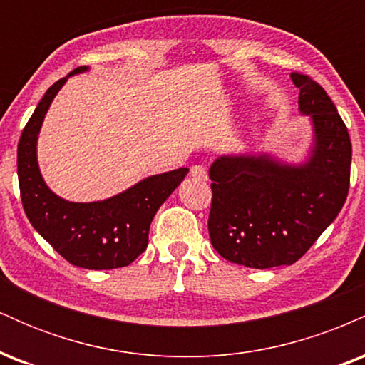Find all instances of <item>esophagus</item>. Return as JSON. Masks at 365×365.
I'll return each mask as SVG.
<instances>
[{"mask_svg": "<svg viewBox=\"0 0 365 365\" xmlns=\"http://www.w3.org/2000/svg\"><path fill=\"white\" fill-rule=\"evenodd\" d=\"M190 177H194L197 180H207V171L202 165H194L190 168Z\"/></svg>", "mask_w": 365, "mask_h": 365, "instance_id": "obj_1", "label": "esophagus"}]
</instances>
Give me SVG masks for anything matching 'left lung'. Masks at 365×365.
<instances>
[{
	"instance_id": "1",
	"label": "left lung",
	"mask_w": 365,
	"mask_h": 365,
	"mask_svg": "<svg viewBox=\"0 0 365 365\" xmlns=\"http://www.w3.org/2000/svg\"><path fill=\"white\" fill-rule=\"evenodd\" d=\"M292 81L300 91L299 110L314 127L309 161L290 166L267 154L221 156L209 168L211 244L221 257L254 269L299 261L349 195V130L319 83L297 72Z\"/></svg>"
}]
</instances>
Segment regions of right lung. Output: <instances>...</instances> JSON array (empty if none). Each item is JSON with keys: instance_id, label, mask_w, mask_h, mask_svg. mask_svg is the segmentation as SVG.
I'll use <instances>...</instances> for the list:
<instances>
[{"instance_id": "1", "label": "right lung", "mask_w": 365, "mask_h": 365, "mask_svg": "<svg viewBox=\"0 0 365 365\" xmlns=\"http://www.w3.org/2000/svg\"><path fill=\"white\" fill-rule=\"evenodd\" d=\"M86 70L87 66H78L70 75ZM68 77L46 91L20 135L16 171L24 211L41 237L73 266L86 269L128 266L145 250L150 221L182 183L188 168L153 175L99 202H68L53 194L41 177L36 145L46 111Z\"/></svg>"}]
</instances>
